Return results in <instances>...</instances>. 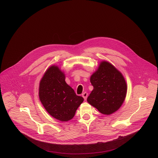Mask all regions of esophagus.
<instances>
[{
	"label": "esophagus",
	"mask_w": 158,
	"mask_h": 158,
	"mask_svg": "<svg viewBox=\"0 0 158 158\" xmlns=\"http://www.w3.org/2000/svg\"><path fill=\"white\" fill-rule=\"evenodd\" d=\"M82 97L84 98V99L86 100L87 97H88V93L87 92H84L83 94H82Z\"/></svg>",
	"instance_id": "34e87169"
}]
</instances>
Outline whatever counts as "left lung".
Listing matches in <instances>:
<instances>
[{"instance_id":"1","label":"left lung","mask_w":158,"mask_h":158,"mask_svg":"<svg viewBox=\"0 0 158 158\" xmlns=\"http://www.w3.org/2000/svg\"><path fill=\"white\" fill-rule=\"evenodd\" d=\"M94 87L88 102L105 115L117 111L122 105L127 92V85L122 73L108 61H102L90 76Z\"/></svg>"}]
</instances>
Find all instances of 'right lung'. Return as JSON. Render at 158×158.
Here are the masks:
<instances>
[{
	"instance_id": "add662e5",
	"label": "right lung",
	"mask_w": 158,
	"mask_h": 158,
	"mask_svg": "<svg viewBox=\"0 0 158 158\" xmlns=\"http://www.w3.org/2000/svg\"><path fill=\"white\" fill-rule=\"evenodd\" d=\"M65 78L64 72L58 66L52 65L45 71L39 86V98L45 110L61 122L71 120L84 101L68 85Z\"/></svg>"
}]
</instances>
